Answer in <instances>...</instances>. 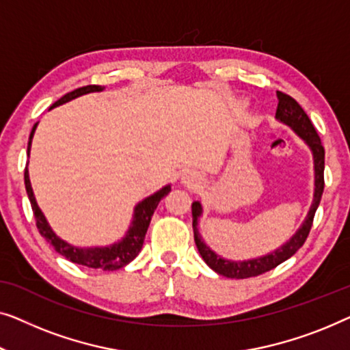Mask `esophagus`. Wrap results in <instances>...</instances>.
I'll use <instances>...</instances> for the list:
<instances>
[{"instance_id":"obj_1","label":"esophagus","mask_w":350,"mask_h":350,"mask_svg":"<svg viewBox=\"0 0 350 350\" xmlns=\"http://www.w3.org/2000/svg\"><path fill=\"white\" fill-rule=\"evenodd\" d=\"M180 182L184 185L190 187V189H195V187H198L201 184V176L198 173H195V171H187V173L182 174Z\"/></svg>"}]
</instances>
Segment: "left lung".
Wrapping results in <instances>:
<instances>
[{
  "label": "left lung",
  "instance_id": "obj_1",
  "mask_svg": "<svg viewBox=\"0 0 350 350\" xmlns=\"http://www.w3.org/2000/svg\"><path fill=\"white\" fill-rule=\"evenodd\" d=\"M278 95V109H275V120L280 124L287 125L297 133V135L304 141V144L309 147V150L312 152V160H314V198L312 204L309 208V213L304 217V222L298 226V230L295 231V234L290 238L287 243H284L280 247L274 249L273 252L262 257L250 258V260H228L224 258L222 255L215 254L208 244L204 243V239L201 238L198 231V222L200 217L203 215V206L200 201H193L191 203V215H193V236H195V244L198 247V252L201 258L204 260L206 265L211 269H214L217 274H222L225 278L230 279H247L254 278V275L263 274L269 271L280 265L285 260H288L297 250L301 247L306 241L309 230L312 226L314 214L321 204V198L323 193V168H325V150L319 137L316 128L311 124L306 112L303 111V107L293 100L292 96L285 95L282 92H275Z\"/></svg>",
  "mask_w": 350,
  "mask_h": 350
}]
</instances>
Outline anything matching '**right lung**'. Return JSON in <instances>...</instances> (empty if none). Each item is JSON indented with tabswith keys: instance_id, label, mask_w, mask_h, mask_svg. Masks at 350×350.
<instances>
[{
	"instance_id": "obj_1",
	"label": "right lung",
	"mask_w": 350,
	"mask_h": 350,
	"mask_svg": "<svg viewBox=\"0 0 350 350\" xmlns=\"http://www.w3.org/2000/svg\"><path fill=\"white\" fill-rule=\"evenodd\" d=\"M103 90H105V87L101 85H85V87L76 88V90L66 93L65 96H62L60 100L53 103L51 109H53V107L57 106L65 105V103L75 100V98L87 95V93L103 92ZM36 126L38 124H34L31 133H29L28 155H29V149H31V141H33L34 131H36ZM25 189H27L29 203H31L39 233H41V236H44V238L53 245V249H55L58 254H62L63 257H66L70 262L83 265V267L87 268H95V269L100 268V269H105V271H114V269H119L130 262H133V260L137 257V254L141 252L152 215H154L160 200L171 191V184L161 187L160 190H157L155 193L147 196V198L139 201V203L135 206V209H133L131 224L128 226L124 238L119 239L114 244L95 245V247H77V245L66 243V241H63L60 236H57L55 231L52 230V226L49 225L46 215H44L41 208L38 206L36 198H34L31 182H29V176H28V168H25Z\"/></svg>"
}]
</instances>
